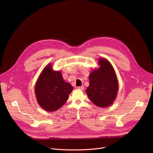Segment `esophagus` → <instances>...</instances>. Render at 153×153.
<instances>
[{
	"label": "esophagus",
	"instance_id": "esophagus-1",
	"mask_svg": "<svg viewBox=\"0 0 153 153\" xmlns=\"http://www.w3.org/2000/svg\"><path fill=\"white\" fill-rule=\"evenodd\" d=\"M76 88H77V89H79V90H84V86H77Z\"/></svg>",
	"mask_w": 153,
	"mask_h": 153
}]
</instances>
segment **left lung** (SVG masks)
Segmentation results:
<instances>
[{
	"instance_id": "8db88e82",
	"label": "left lung",
	"mask_w": 153,
	"mask_h": 153,
	"mask_svg": "<svg viewBox=\"0 0 153 153\" xmlns=\"http://www.w3.org/2000/svg\"><path fill=\"white\" fill-rule=\"evenodd\" d=\"M100 67L89 76L90 85L86 92L90 100L102 108L111 105L118 91V82L115 71L107 60H99Z\"/></svg>"
}]
</instances>
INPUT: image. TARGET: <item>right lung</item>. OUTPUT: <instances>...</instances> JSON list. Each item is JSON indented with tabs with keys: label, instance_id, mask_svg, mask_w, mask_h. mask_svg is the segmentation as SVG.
<instances>
[{
	"label": "right lung",
	"instance_id": "right-lung-1",
	"mask_svg": "<svg viewBox=\"0 0 153 153\" xmlns=\"http://www.w3.org/2000/svg\"><path fill=\"white\" fill-rule=\"evenodd\" d=\"M73 88L65 82L60 71L52 70L47 66L39 76L35 87V93L39 105L48 111H54L68 100Z\"/></svg>",
	"mask_w": 153,
	"mask_h": 153
}]
</instances>
